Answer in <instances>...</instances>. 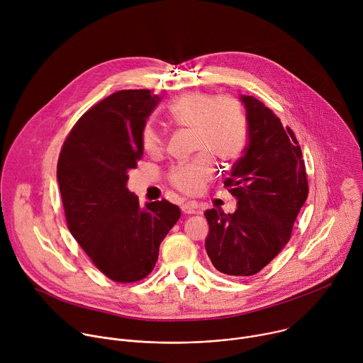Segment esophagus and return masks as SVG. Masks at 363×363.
<instances>
[{
  "instance_id": "34e87169",
  "label": "esophagus",
  "mask_w": 363,
  "mask_h": 363,
  "mask_svg": "<svg viewBox=\"0 0 363 363\" xmlns=\"http://www.w3.org/2000/svg\"><path fill=\"white\" fill-rule=\"evenodd\" d=\"M181 210L184 214H201V206L195 201H186L181 205Z\"/></svg>"
}]
</instances>
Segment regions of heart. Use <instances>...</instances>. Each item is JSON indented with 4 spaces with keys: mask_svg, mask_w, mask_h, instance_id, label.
Returning <instances> with one entry per match:
<instances>
[{
    "mask_svg": "<svg viewBox=\"0 0 363 363\" xmlns=\"http://www.w3.org/2000/svg\"><path fill=\"white\" fill-rule=\"evenodd\" d=\"M169 119L181 128L192 129V149L203 150L192 160L175 165L169 184L178 191L194 195L213 175L211 153L220 161L238 157L247 132L245 113L238 99L224 94L189 91L174 100L168 108ZM140 143L147 155H160L165 146L164 133L153 123H146L140 132Z\"/></svg>",
    "mask_w": 363,
    "mask_h": 363,
    "instance_id": "obj_1",
    "label": "heart"
}]
</instances>
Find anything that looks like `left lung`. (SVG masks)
Here are the masks:
<instances>
[{"label":"left lung","mask_w":363,"mask_h":363,"mask_svg":"<svg viewBox=\"0 0 363 363\" xmlns=\"http://www.w3.org/2000/svg\"><path fill=\"white\" fill-rule=\"evenodd\" d=\"M248 145L224 186L238 199L224 214L206 210L210 233L205 250L214 267L228 276L263 270L289 242L308 184L300 145L272 109L254 96H241Z\"/></svg>","instance_id":"left-lung-1"}]
</instances>
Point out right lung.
Returning a JSON list of instances; mask_svg holds the SVG:
<instances>
[{
    "instance_id": "right-lung-1",
    "label": "right lung",
    "mask_w": 363,
    "mask_h": 363,
    "mask_svg": "<svg viewBox=\"0 0 363 363\" xmlns=\"http://www.w3.org/2000/svg\"><path fill=\"white\" fill-rule=\"evenodd\" d=\"M161 101L150 90H119L90 108L66 138L57 181L67 227L111 280L133 283L155 267L181 211L167 199L146 203L126 188L142 158L140 132Z\"/></svg>"
}]
</instances>
